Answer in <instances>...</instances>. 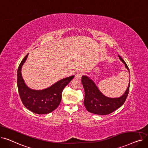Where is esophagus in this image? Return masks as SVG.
I'll list each match as a JSON object with an SVG mask.
<instances>
[{"label":"esophagus","mask_w":148,"mask_h":148,"mask_svg":"<svg viewBox=\"0 0 148 148\" xmlns=\"http://www.w3.org/2000/svg\"><path fill=\"white\" fill-rule=\"evenodd\" d=\"M82 77V74L81 73H77L75 75V79L77 80H80Z\"/></svg>","instance_id":"obj_1"}]
</instances>
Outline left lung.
Listing matches in <instances>:
<instances>
[{"mask_svg":"<svg viewBox=\"0 0 148 148\" xmlns=\"http://www.w3.org/2000/svg\"><path fill=\"white\" fill-rule=\"evenodd\" d=\"M118 56L119 59L125 64L126 68L130 71L125 62L119 55ZM82 83L85 94L84 105L86 110L90 113L96 114L106 115L117 110L125 103L128 95L130 80L128 88L124 94L121 97L115 98H108L104 96L99 91L95 83L88 76H82Z\"/></svg>","mask_w":148,"mask_h":148,"instance_id":"8db88e82","label":"left lung"}]
</instances>
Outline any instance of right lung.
<instances>
[{
	"label": "right lung",
	"instance_id": "1",
	"mask_svg": "<svg viewBox=\"0 0 148 148\" xmlns=\"http://www.w3.org/2000/svg\"><path fill=\"white\" fill-rule=\"evenodd\" d=\"M28 54L23 58L17 70V86L21 101L28 110L36 114H48L59 106L62 99V92L74 76L62 79L50 87L40 90L29 88L23 79L21 67Z\"/></svg>",
	"mask_w": 148,
	"mask_h": 148
}]
</instances>
